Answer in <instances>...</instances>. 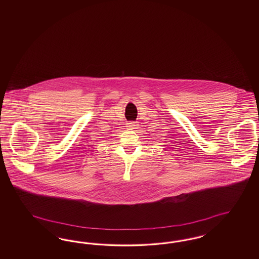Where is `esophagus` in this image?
Here are the masks:
<instances>
[{
  "label": "esophagus",
  "mask_w": 259,
  "mask_h": 259,
  "mask_svg": "<svg viewBox=\"0 0 259 259\" xmlns=\"http://www.w3.org/2000/svg\"><path fill=\"white\" fill-rule=\"evenodd\" d=\"M127 127L129 129H136L137 128V124L135 122H129V123H127Z\"/></svg>",
  "instance_id": "obj_1"
}]
</instances>
